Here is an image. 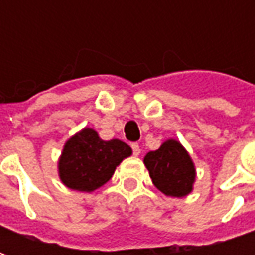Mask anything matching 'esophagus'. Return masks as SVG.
<instances>
[{
  "mask_svg": "<svg viewBox=\"0 0 255 255\" xmlns=\"http://www.w3.org/2000/svg\"><path fill=\"white\" fill-rule=\"evenodd\" d=\"M130 147H132V152L134 156H139V154H140V146H139L137 143H132Z\"/></svg>",
  "mask_w": 255,
  "mask_h": 255,
  "instance_id": "esophagus-1",
  "label": "esophagus"
}]
</instances>
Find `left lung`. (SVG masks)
Segmentation results:
<instances>
[{
  "mask_svg": "<svg viewBox=\"0 0 255 255\" xmlns=\"http://www.w3.org/2000/svg\"><path fill=\"white\" fill-rule=\"evenodd\" d=\"M144 164L153 184L166 196L183 197L191 191L196 171L189 153L179 142L167 140L157 150L149 152Z\"/></svg>",
  "mask_w": 255,
  "mask_h": 255,
  "instance_id": "1",
  "label": "left lung"
}]
</instances>
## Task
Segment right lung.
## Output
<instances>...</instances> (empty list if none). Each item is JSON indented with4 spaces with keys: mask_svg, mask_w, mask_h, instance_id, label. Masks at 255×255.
<instances>
[{
    "mask_svg": "<svg viewBox=\"0 0 255 255\" xmlns=\"http://www.w3.org/2000/svg\"><path fill=\"white\" fill-rule=\"evenodd\" d=\"M132 154V149L119 139L102 140L86 128L71 137L59 160V176L66 187L93 191L111 180L116 166Z\"/></svg>",
    "mask_w": 255,
    "mask_h": 255,
    "instance_id": "right-lung-1",
    "label": "right lung"
}]
</instances>
